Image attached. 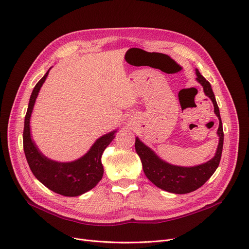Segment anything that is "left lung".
Listing matches in <instances>:
<instances>
[{"mask_svg": "<svg viewBox=\"0 0 249 249\" xmlns=\"http://www.w3.org/2000/svg\"><path fill=\"white\" fill-rule=\"evenodd\" d=\"M197 81L203 86L206 96H208L213 104L214 114L217 116L219 125L217 128V135L219 142L215 155L208 162L193 167H182L169 164L160 159L154 151L142 142L139 137L135 139V150L141 157L142 168L146 177L158 188L174 194H187L203 186L214 173L222 157L224 145V130L223 124L220 120L219 109L214 98L210 82L207 81L196 69Z\"/></svg>", "mask_w": 249, "mask_h": 249, "instance_id": "1", "label": "left lung"}]
</instances>
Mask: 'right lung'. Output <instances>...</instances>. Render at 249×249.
<instances>
[{"instance_id": "obj_1", "label": "right lung", "mask_w": 249, "mask_h": 249, "mask_svg": "<svg viewBox=\"0 0 249 249\" xmlns=\"http://www.w3.org/2000/svg\"><path fill=\"white\" fill-rule=\"evenodd\" d=\"M49 70L37 82L33 90L24 118L23 150L29 166L36 176L49 190L66 197H77L93 189L102 179L104 168L102 155L106 147L115 139L114 130L96 141L90 150L72 162H57L45 157L32 141L30 121L38 92Z\"/></svg>"}]
</instances>
